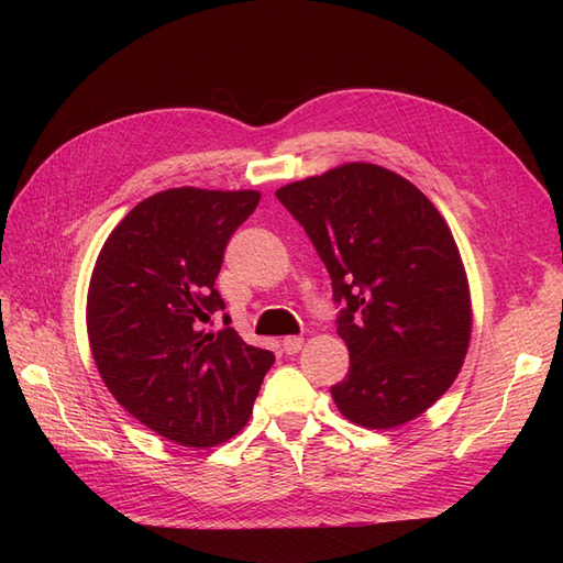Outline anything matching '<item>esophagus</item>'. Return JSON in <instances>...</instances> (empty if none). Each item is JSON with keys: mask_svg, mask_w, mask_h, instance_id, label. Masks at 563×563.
<instances>
[{"mask_svg": "<svg viewBox=\"0 0 563 563\" xmlns=\"http://www.w3.org/2000/svg\"><path fill=\"white\" fill-rule=\"evenodd\" d=\"M302 345H305V339H302V336H285V339H283V351L288 353V355L300 353Z\"/></svg>", "mask_w": 563, "mask_h": 563, "instance_id": "esophagus-1", "label": "esophagus"}]
</instances>
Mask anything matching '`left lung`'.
Returning a JSON list of instances; mask_svg holds the SVG:
<instances>
[{
    "instance_id": "1",
    "label": "left lung",
    "mask_w": 563,
    "mask_h": 563,
    "mask_svg": "<svg viewBox=\"0 0 563 563\" xmlns=\"http://www.w3.org/2000/svg\"><path fill=\"white\" fill-rule=\"evenodd\" d=\"M331 275L351 367L331 397L349 421L397 428L430 409L470 349L472 302L450 227L377 164H343L275 190Z\"/></svg>"
}]
</instances>
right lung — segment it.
<instances>
[{"label":"right lung","mask_w":563,"mask_h":563,"mask_svg":"<svg viewBox=\"0 0 563 563\" xmlns=\"http://www.w3.org/2000/svg\"><path fill=\"white\" fill-rule=\"evenodd\" d=\"M258 190L169 188L130 210L91 273L87 331L106 387L142 426L184 448L236 435L275 355L242 341L214 288Z\"/></svg>","instance_id":"obj_1"}]
</instances>
